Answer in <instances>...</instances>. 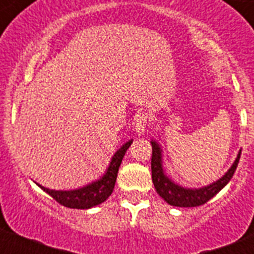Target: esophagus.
Listing matches in <instances>:
<instances>
[{"mask_svg":"<svg viewBox=\"0 0 254 254\" xmlns=\"http://www.w3.org/2000/svg\"><path fill=\"white\" fill-rule=\"evenodd\" d=\"M149 125V117L146 114H138L134 121V129L137 132V134H143L146 131V127Z\"/></svg>","mask_w":254,"mask_h":254,"instance_id":"obj_1","label":"esophagus"}]
</instances>
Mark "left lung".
<instances>
[{"instance_id":"1","label":"left lung","mask_w":254,"mask_h":254,"mask_svg":"<svg viewBox=\"0 0 254 254\" xmlns=\"http://www.w3.org/2000/svg\"><path fill=\"white\" fill-rule=\"evenodd\" d=\"M151 146V176L155 190L165 202L172 206H177V207H197V206H201L210 201L215 194L219 193L234 176L242 152V150H239L237 159L230 167V169L219 181L202 188H185L174 183L164 172L163 150H161L160 145L155 140H152Z\"/></svg>"}]
</instances>
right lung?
I'll use <instances>...</instances> for the list:
<instances>
[{
    "label": "right lung",
    "instance_id": "1",
    "mask_svg": "<svg viewBox=\"0 0 254 254\" xmlns=\"http://www.w3.org/2000/svg\"><path fill=\"white\" fill-rule=\"evenodd\" d=\"M133 140H129L122 145L120 149L117 150L116 154L113 155L109 167L105 170L103 177L95 182H91L87 186H84L77 190H49V188L39 186L44 192L49 194L51 197L61 203L64 207L68 208H80V210H86V208L94 207L100 203H103L108 197L111 196L112 192L114 190V185H116L117 174H118V169L121 167L122 159L125 156L126 151L131 146V143Z\"/></svg>",
    "mask_w": 254,
    "mask_h": 254
}]
</instances>
